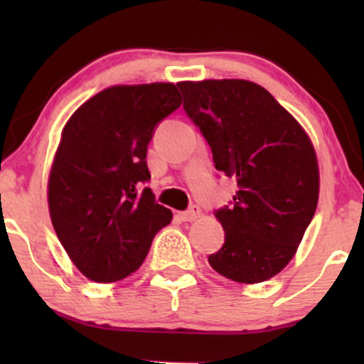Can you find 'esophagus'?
I'll return each mask as SVG.
<instances>
[{
  "label": "esophagus",
  "instance_id": "obj_1",
  "mask_svg": "<svg viewBox=\"0 0 364 364\" xmlns=\"http://www.w3.org/2000/svg\"><path fill=\"white\" fill-rule=\"evenodd\" d=\"M200 214H202V210H200L198 207H191L190 210L181 212L179 217H181V220H185V223H193V220L198 219Z\"/></svg>",
  "mask_w": 364,
  "mask_h": 364
}]
</instances>
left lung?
I'll return each mask as SVG.
<instances>
[{
    "label": "left lung",
    "mask_w": 364,
    "mask_h": 364,
    "mask_svg": "<svg viewBox=\"0 0 364 364\" xmlns=\"http://www.w3.org/2000/svg\"><path fill=\"white\" fill-rule=\"evenodd\" d=\"M178 87L186 114L210 145L215 169L237 183L235 205L215 212L225 241L208 263L235 282L269 281L298 252L318 203L310 136L255 82L224 78Z\"/></svg>",
    "instance_id": "left-lung-1"
}]
</instances>
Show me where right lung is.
<instances>
[{"instance_id": "obj_1", "label": "right lung", "mask_w": 364, "mask_h": 364, "mask_svg": "<svg viewBox=\"0 0 364 364\" xmlns=\"http://www.w3.org/2000/svg\"><path fill=\"white\" fill-rule=\"evenodd\" d=\"M181 106L174 83L112 85L66 121L48 181L49 215L70 260L94 282L135 272L173 219L150 188L154 128Z\"/></svg>"}]
</instances>
